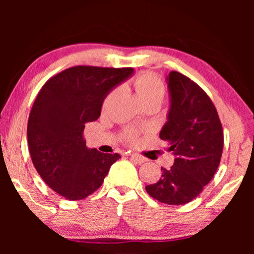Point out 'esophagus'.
<instances>
[{
	"instance_id": "obj_1",
	"label": "esophagus",
	"mask_w": 254,
	"mask_h": 254,
	"mask_svg": "<svg viewBox=\"0 0 254 254\" xmlns=\"http://www.w3.org/2000/svg\"><path fill=\"white\" fill-rule=\"evenodd\" d=\"M130 159L131 161L138 163V164H142V163H144L145 161H147V158L143 157V156H141V155H137V154H131Z\"/></svg>"
}]
</instances>
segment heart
<instances>
[{"label": "heart", "instance_id": "obj_1", "mask_svg": "<svg viewBox=\"0 0 254 254\" xmlns=\"http://www.w3.org/2000/svg\"><path fill=\"white\" fill-rule=\"evenodd\" d=\"M133 89L147 107H157L162 103L166 93V86L163 79L152 71H143L138 74L131 82ZM121 93L120 86L111 89L104 97L102 112L107 113L113 109ZM124 140L128 143H135L138 137V131L134 128H126L123 131Z\"/></svg>", "mask_w": 254, "mask_h": 254}]
</instances>
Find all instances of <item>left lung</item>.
Listing matches in <instances>:
<instances>
[{
	"mask_svg": "<svg viewBox=\"0 0 254 254\" xmlns=\"http://www.w3.org/2000/svg\"><path fill=\"white\" fill-rule=\"evenodd\" d=\"M168 81L171 106L159 137L168 142L176 158L145 190L159 202L184 204L195 199L216 173L223 128L214 103L195 82L178 71L170 72Z\"/></svg>",
	"mask_w": 254,
	"mask_h": 254,
	"instance_id": "1",
	"label": "left lung"
}]
</instances>
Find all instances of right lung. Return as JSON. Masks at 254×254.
I'll use <instances>...</instances> for the list:
<instances>
[{
	"instance_id": "add662e5",
	"label": "right lung",
	"mask_w": 254,
	"mask_h": 254,
	"mask_svg": "<svg viewBox=\"0 0 254 254\" xmlns=\"http://www.w3.org/2000/svg\"><path fill=\"white\" fill-rule=\"evenodd\" d=\"M133 68L76 65L43 85L27 121L31 159L44 182L68 200H82L102 186L119 154L88 149L85 124L100 116L104 97Z\"/></svg>"
}]
</instances>
